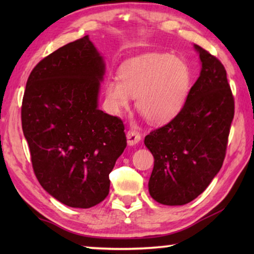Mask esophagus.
Here are the masks:
<instances>
[{"instance_id":"obj_1","label":"esophagus","mask_w":254,"mask_h":254,"mask_svg":"<svg viewBox=\"0 0 254 254\" xmlns=\"http://www.w3.org/2000/svg\"><path fill=\"white\" fill-rule=\"evenodd\" d=\"M127 140L128 145H134L141 140L140 133L134 130H128L127 132Z\"/></svg>"}]
</instances>
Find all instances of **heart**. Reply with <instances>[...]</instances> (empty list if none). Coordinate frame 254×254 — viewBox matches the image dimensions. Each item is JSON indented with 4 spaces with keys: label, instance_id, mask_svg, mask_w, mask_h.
Returning <instances> with one entry per match:
<instances>
[{
    "label": "heart",
    "instance_id": "1",
    "mask_svg": "<svg viewBox=\"0 0 254 254\" xmlns=\"http://www.w3.org/2000/svg\"><path fill=\"white\" fill-rule=\"evenodd\" d=\"M120 78L106 81L111 110L122 113L136 97V107L149 122L163 124L177 117L187 100L190 70L184 60L169 54H147L120 67Z\"/></svg>",
    "mask_w": 254,
    "mask_h": 254
}]
</instances>
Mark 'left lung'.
I'll use <instances>...</instances> for the list:
<instances>
[{
  "instance_id": "obj_1",
  "label": "left lung",
  "mask_w": 254,
  "mask_h": 254,
  "mask_svg": "<svg viewBox=\"0 0 254 254\" xmlns=\"http://www.w3.org/2000/svg\"><path fill=\"white\" fill-rule=\"evenodd\" d=\"M195 49L201 70L182 111L144 137L154 158L149 192L163 205H185L207 188L222 168L234 118L224 66L201 47Z\"/></svg>"
}]
</instances>
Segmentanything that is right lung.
Instances as JSON below:
<instances>
[{"label":"right lung","mask_w":254,"mask_h":254,"mask_svg":"<svg viewBox=\"0 0 254 254\" xmlns=\"http://www.w3.org/2000/svg\"><path fill=\"white\" fill-rule=\"evenodd\" d=\"M104 70L85 36L40 60L25 86L21 121L34 175L70 207L106 198L109 175L127 147L122 120L97 109Z\"/></svg>","instance_id":"add662e5"}]
</instances>
